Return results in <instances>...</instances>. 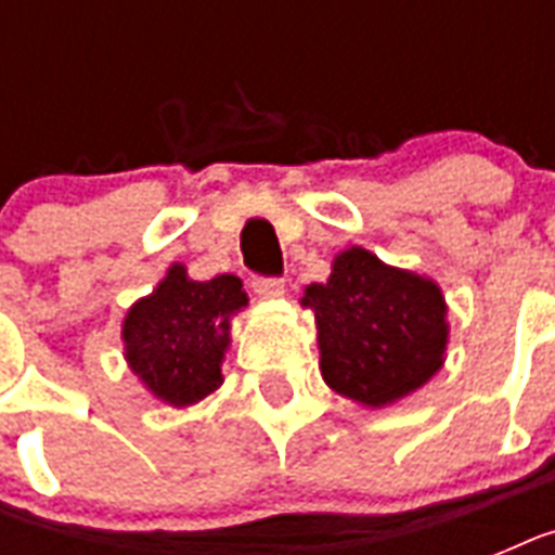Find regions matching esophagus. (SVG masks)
I'll use <instances>...</instances> for the list:
<instances>
[{"label":"esophagus","instance_id":"34e87169","mask_svg":"<svg viewBox=\"0 0 555 555\" xmlns=\"http://www.w3.org/2000/svg\"><path fill=\"white\" fill-rule=\"evenodd\" d=\"M253 291L261 299H279V296H285V282L276 276H256L253 279Z\"/></svg>","mask_w":555,"mask_h":555}]
</instances>
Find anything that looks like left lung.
Listing matches in <instances>:
<instances>
[{"label": "left lung", "mask_w": 555, "mask_h": 555, "mask_svg": "<svg viewBox=\"0 0 555 555\" xmlns=\"http://www.w3.org/2000/svg\"><path fill=\"white\" fill-rule=\"evenodd\" d=\"M302 308L317 317L322 379L354 403H395L426 386L447 360L440 287L363 247L339 253L328 282L305 287Z\"/></svg>", "instance_id": "8db88e82"}]
</instances>
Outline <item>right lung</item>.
I'll use <instances>...</instances> for the list:
<instances>
[{
    "mask_svg": "<svg viewBox=\"0 0 555 555\" xmlns=\"http://www.w3.org/2000/svg\"><path fill=\"white\" fill-rule=\"evenodd\" d=\"M242 308H247V294L238 276L195 282L184 264H172L158 287L126 313V363L164 403H198L224 379L230 320Z\"/></svg>",
    "mask_w": 555,
    "mask_h": 555,
    "instance_id": "right-lung-1",
    "label": "right lung"
}]
</instances>
